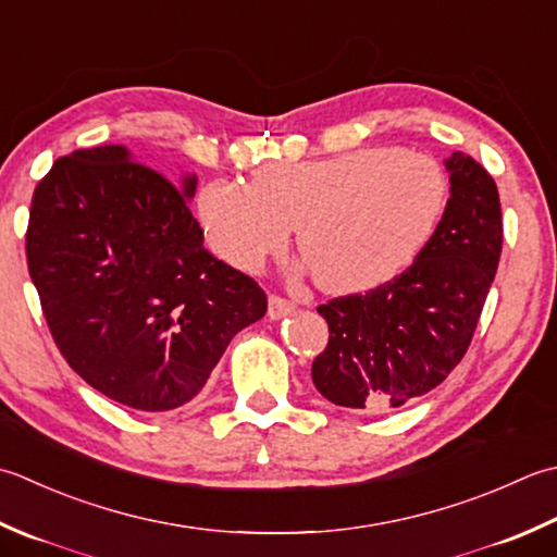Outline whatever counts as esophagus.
<instances>
[{
	"mask_svg": "<svg viewBox=\"0 0 557 557\" xmlns=\"http://www.w3.org/2000/svg\"><path fill=\"white\" fill-rule=\"evenodd\" d=\"M294 311V304L285 297H277V294H272V297L268 299V315L272 321L282 319V315H287Z\"/></svg>",
	"mask_w": 557,
	"mask_h": 557,
	"instance_id": "1",
	"label": "esophagus"
}]
</instances>
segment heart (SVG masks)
Returning <instances> with one entry per match:
<instances>
[{
    "mask_svg": "<svg viewBox=\"0 0 557 557\" xmlns=\"http://www.w3.org/2000/svg\"><path fill=\"white\" fill-rule=\"evenodd\" d=\"M446 176L420 151L362 147L315 161H270L253 183L216 178L198 212L216 256L244 272L299 253L323 289L347 294L386 285L410 268L437 228Z\"/></svg>",
    "mask_w": 557,
    "mask_h": 557,
    "instance_id": "obj_1",
    "label": "heart"
}]
</instances>
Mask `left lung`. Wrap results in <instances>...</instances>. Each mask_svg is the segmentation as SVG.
Segmentation results:
<instances>
[{"label":"left lung","mask_w":557,"mask_h":557,"mask_svg":"<svg viewBox=\"0 0 557 557\" xmlns=\"http://www.w3.org/2000/svg\"><path fill=\"white\" fill-rule=\"evenodd\" d=\"M444 163L451 198L412 265L319 307L331 337L311 379L335 406L400 408L440 386L473 341L503 253V210L493 176L473 157L454 151Z\"/></svg>","instance_id":"obj_1"}]
</instances>
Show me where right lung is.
I'll use <instances>...</instances> for the list:
<instances>
[{
  "instance_id": "1",
  "label": "right lung",
  "mask_w": 557,
  "mask_h": 557,
  "mask_svg": "<svg viewBox=\"0 0 557 557\" xmlns=\"http://www.w3.org/2000/svg\"><path fill=\"white\" fill-rule=\"evenodd\" d=\"M195 185L106 145L54 161L30 200L28 275L52 341L86 384L135 410L198 396L268 311L258 282L202 246Z\"/></svg>"
}]
</instances>
